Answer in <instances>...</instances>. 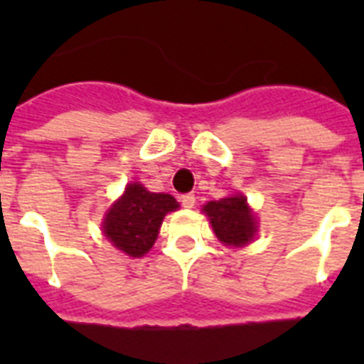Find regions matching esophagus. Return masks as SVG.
Masks as SVG:
<instances>
[{
	"label": "esophagus",
	"instance_id": "obj_1",
	"mask_svg": "<svg viewBox=\"0 0 364 364\" xmlns=\"http://www.w3.org/2000/svg\"><path fill=\"white\" fill-rule=\"evenodd\" d=\"M179 202H181L183 208H193V205L196 204V196H194L193 193L181 194V196H179Z\"/></svg>",
	"mask_w": 364,
	"mask_h": 364
}]
</instances>
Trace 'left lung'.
I'll use <instances>...</instances> for the list:
<instances>
[{
    "instance_id": "1",
    "label": "left lung",
    "mask_w": 364,
    "mask_h": 364,
    "mask_svg": "<svg viewBox=\"0 0 364 364\" xmlns=\"http://www.w3.org/2000/svg\"><path fill=\"white\" fill-rule=\"evenodd\" d=\"M215 236L227 245H245L257 232L255 217L243 196H228L204 205Z\"/></svg>"
}]
</instances>
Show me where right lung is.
Returning <instances> with one entry per match:
<instances>
[{"mask_svg":"<svg viewBox=\"0 0 364 364\" xmlns=\"http://www.w3.org/2000/svg\"><path fill=\"white\" fill-rule=\"evenodd\" d=\"M177 208L170 194L149 193L139 183H130L105 217L104 234L126 255L143 257L153 247L166 213Z\"/></svg>","mask_w":364,"mask_h":364,"instance_id":"1","label":"right lung"}]
</instances>
